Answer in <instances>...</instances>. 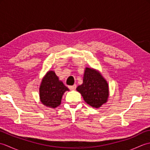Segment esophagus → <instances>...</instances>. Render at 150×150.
<instances>
[{"label":"esophagus","instance_id":"obj_1","mask_svg":"<svg viewBox=\"0 0 150 150\" xmlns=\"http://www.w3.org/2000/svg\"><path fill=\"white\" fill-rule=\"evenodd\" d=\"M76 87H77V86H76V84H74L73 86H69V89L71 90H75L76 89Z\"/></svg>","mask_w":150,"mask_h":150}]
</instances>
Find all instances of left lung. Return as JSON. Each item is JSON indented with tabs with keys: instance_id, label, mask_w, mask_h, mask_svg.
<instances>
[{
	"instance_id": "8db88e82",
	"label": "left lung",
	"mask_w": 150,
	"mask_h": 150,
	"mask_svg": "<svg viewBox=\"0 0 150 150\" xmlns=\"http://www.w3.org/2000/svg\"><path fill=\"white\" fill-rule=\"evenodd\" d=\"M84 101L90 106L98 108L106 103L109 97V85L100 71L85 68L83 83L77 88Z\"/></svg>"
}]
</instances>
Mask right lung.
<instances>
[{"mask_svg": "<svg viewBox=\"0 0 150 150\" xmlns=\"http://www.w3.org/2000/svg\"><path fill=\"white\" fill-rule=\"evenodd\" d=\"M69 90L59 80L55 71L50 70L41 81L39 87L40 100L44 106L55 108L61 103L63 94Z\"/></svg>", "mask_w": 150, "mask_h": 150, "instance_id": "1", "label": "right lung"}]
</instances>
